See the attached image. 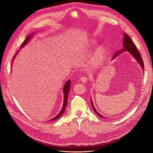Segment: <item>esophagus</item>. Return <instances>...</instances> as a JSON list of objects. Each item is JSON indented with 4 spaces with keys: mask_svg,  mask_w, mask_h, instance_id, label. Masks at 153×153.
I'll list each match as a JSON object with an SVG mask.
<instances>
[{
    "mask_svg": "<svg viewBox=\"0 0 153 153\" xmlns=\"http://www.w3.org/2000/svg\"><path fill=\"white\" fill-rule=\"evenodd\" d=\"M88 80V78H87L86 76H83L80 78V81L83 83H86Z\"/></svg>",
    "mask_w": 153,
    "mask_h": 153,
    "instance_id": "esophagus-1",
    "label": "esophagus"
}]
</instances>
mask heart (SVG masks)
I'll return each instance as SVG.
<instances>
[{"label": "heart", "mask_w": 153, "mask_h": 153, "mask_svg": "<svg viewBox=\"0 0 153 153\" xmlns=\"http://www.w3.org/2000/svg\"><path fill=\"white\" fill-rule=\"evenodd\" d=\"M96 43V40L92 41L93 45L95 44ZM106 48L104 46H103V45L100 46L97 48V50L96 51L94 56H93V57L91 59L90 63L91 64L93 67L97 68L103 63V62L105 59V57H106Z\"/></svg>", "instance_id": "heart-1"}]
</instances>
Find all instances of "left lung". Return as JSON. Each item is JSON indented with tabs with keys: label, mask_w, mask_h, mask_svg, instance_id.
I'll return each instance as SVG.
<instances>
[{
	"label": "left lung",
	"mask_w": 153,
	"mask_h": 153,
	"mask_svg": "<svg viewBox=\"0 0 153 153\" xmlns=\"http://www.w3.org/2000/svg\"><path fill=\"white\" fill-rule=\"evenodd\" d=\"M123 48L122 50H120L119 51H117L115 54L113 56L112 59H114L117 56H118L119 54H120L121 53H122L123 52H125L126 51H128L131 54L134 58L136 59V60L139 63V64L140 65V66L142 68V70H143V67H144V65H143V62L142 59L141 58V55L139 53V52L138 51L136 46L135 45L134 43H133V42L132 41V40L131 39V38L125 33H123ZM91 103L92 105V107L93 108V110L94 111V112L100 117L103 118L104 117L102 116L101 114H100L95 109L92 99H91ZM106 118V117H105Z\"/></svg>",
	"instance_id": "1"
}]
</instances>
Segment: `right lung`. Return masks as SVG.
<instances>
[{"instance_id":"add662e5","label":"right lung","mask_w":153,"mask_h":153,"mask_svg":"<svg viewBox=\"0 0 153 153\" xmlns=\"http://www.w3.org/2000/svg\"><path fill=\"white\" fill-rule=\"evenodd\" d=\"M33 34H30L29 36H27V37L26 38V39L24 40V42L22 43L21 45V48H22L23 47H24L27 43L28 42V41L30 40V39L32 37V35ZM18 51L16 53V54L18 53ZM15 56L16 55L14 56L13 58V61L14 60V59L15 58ZM12 61V62H13ZM12 65V64H11ZM70 83H71V80H68L66 83H65L64 86H63V96H64V98H63V106H62V110H60V113L56 116L54 117V118H53L52 119L50 120V121H53V120H57V119H59V117H60V116L63 114V113H64L65 110V108H66L67 106V100H68V93H69V91H70Z\"/></svg>"}]
</instances>
